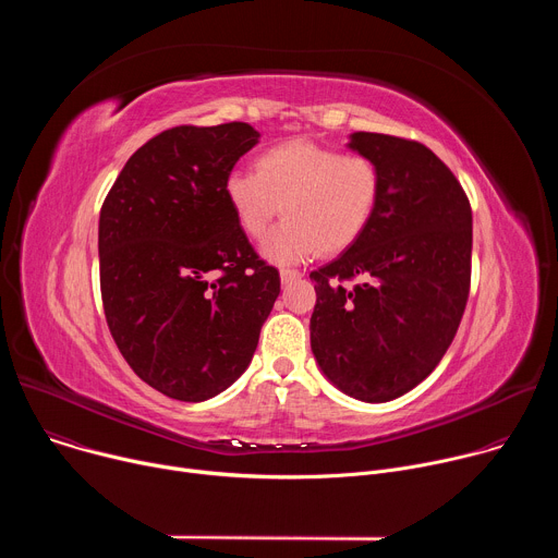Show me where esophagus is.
Listing matches in <instances>:
<instances>
[{
	"label": "esophagus",
	"instance_id": "1",
	"mask_svg": "<svg viewBox=\"0 0 558 558\" xmlns=\"http://www.w3.org/2000/svg\"><path fill=\"white\" fill-rule=\"evenodd\" d=\"M298 278H302V271H298V269H280V280H282V284H289V282L298 280Z\"/></svg>",
	"mask_w": 558,
	"mask_h": 558
}]
</instances>
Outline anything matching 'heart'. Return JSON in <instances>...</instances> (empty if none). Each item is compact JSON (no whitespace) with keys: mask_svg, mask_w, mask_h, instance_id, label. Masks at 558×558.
Listing matches in <instances>:
<instances>
[{"mask_svg":"<svg viewBox=\"0 0 558 558\" xmlns=\"http://www.w3.org/2000/svg\"><path fill=\"white\" fill-rule=\"evenodd\" d=\"M225 196L252 238H263L282 211L287 220L267 235L263 254L289 265L360 241L381 198V172L371 156L298 138L258 154L254 174L231 172Z\"/></svg>","mask_w":558,"mask_h":558,"instance_id":"b5f03b06","label":"heart"}]
</instances>
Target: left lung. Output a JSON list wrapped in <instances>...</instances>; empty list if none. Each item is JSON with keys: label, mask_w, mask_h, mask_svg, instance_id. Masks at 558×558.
Instances as JSON below:
<instances>
[{"label": "left lung", "mask_w": 558, "mask_h": 558, "mask_svg": "<svg viewBox=\"0 0 558 558\" xmlns=\"http://www.w3.org/2000/svg\"><path fill=\"white\" fill-rule=\"evenodd\" d=\"M349 147L379 166L381 198L360 241L308 276L311 351L340 390L379 404L424 381L454 340L470 293L472 209L426 145L355 132Z\"/></svg>", "instance_id": "obj_1"}]
</instances>
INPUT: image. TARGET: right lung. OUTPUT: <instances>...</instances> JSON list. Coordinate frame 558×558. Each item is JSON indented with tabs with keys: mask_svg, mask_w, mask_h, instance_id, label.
<instances>
[{
	"mask_svg": "<svg viewBox=\"0 0 558 558\" xmlns=\"http://www.w3.org/2000/svg\"><path fill=\"white\" fill-rule=\"evenodd\" d=\"M250 123L179 125L138 147L99 218V280L130 368L181 402H205L250 366L280 293L225 196Z\"/></svg>",
	"mask_w": 558,
	"mask_h": 558,
	"instance_id": "add662e5",
	"label": "right lung"
}]
</instances>
